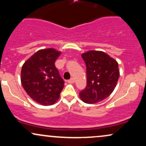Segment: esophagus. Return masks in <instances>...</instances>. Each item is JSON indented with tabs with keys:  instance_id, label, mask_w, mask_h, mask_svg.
<instances>
[{
	"instance_id": "esophagus-1",
	"label": "esophagus",
	"mask_w": 146,
	"mask_h": 146,
	"mask_svg": "<svg viewBox=\"0 0 146 146\" xmlns=\"http://www.w3.org/2000/svg\"><path fill=\"white\" fill-rule=\"evenodd\" d=\"M74 82H75V80L73 78H71L70 80H68V83H69V84H73Z\"/></svg>"
}]
</instances>
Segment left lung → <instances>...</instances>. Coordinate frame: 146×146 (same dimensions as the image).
Returning <instances> with one entry per match:
<instances>
[{
	"label": "left lung",
	"instance_id": "left-lung-1",
	"mask_svg": "<svg viewBox=\"0 0 146 146\" xmlns=\"http://www.w3.org/2000/svg\"><path fill=\"white\" fill-rule=\"evenodd\" d=\"M86 66L87 85L79 95L84 103L95 104L110 96L119 77L118 63L101 51H88L82 54Z\"/></svg>",
	"mask_w": 146,
	"mask_h": 146
}]
</instances>
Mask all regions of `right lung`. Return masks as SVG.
I'll use <instances>...</instances> for the list:
<instances>
[{
    "label": "right lung",
    "mask_w": 146,
    "mask_h": 146,
    "mask_svg": "<svg viewBox=\"0 0 146 146\" xmlns=\"http://www.w3.org/2000/svg\"><path fill=\"white\" fill-rule=\"evenodd\" d=\"M61 52L53 48L39 50L23 64L21 84L33 101L43 106L54 104L60 98L64 82L55 66Z\"/></svg>",
    "instance_id": "right-lung-1"
}]
</instances>
